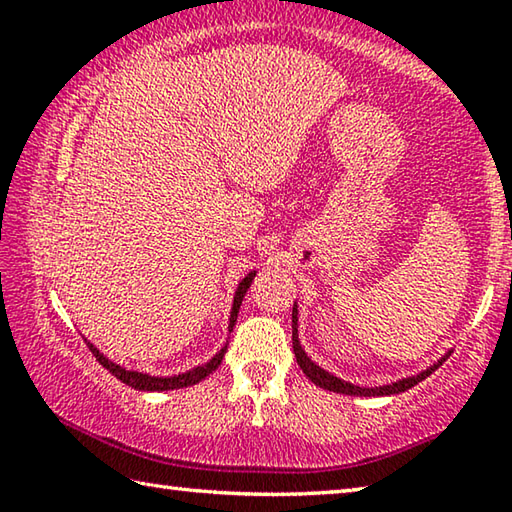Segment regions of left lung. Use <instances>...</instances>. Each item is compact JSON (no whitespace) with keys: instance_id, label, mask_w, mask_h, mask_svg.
<instances>
[{"instance_id":"8db88e82","label":"left lung","mask_w":512,"mask_h":512,"mask_svg":"<svg viewBox=\"0 0 512 512\" xmlns=\"http://www.w3.org/2000/svg\"><path fill=\"white\" fill-rule=\"evenodd\" d=\"M291 329H293V354H296V361L298 366L302 368V372L314 381L316 386L325 388V391H332V393H343V395H354V397H381V395H397V393H404L413 388L415 384H420L422 379H427L433 370L438 366H443V361L447 359V354L443 359H438V363H433L427 370L418 372V375L413 377H404L400 381H393V384H386V386H375V388H363V386H354L350 381H343L341 377L332 375V372H327L325 368L316 366L314 361L307 357V352L302 350L300 339H298V305H293V314H291Z\"/></svg>"}]
</instances>
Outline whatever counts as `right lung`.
<instances>
[{
  "label": "right lung",
  "mask_w": 512,
  "mask_h": 512,
  "mask_svg": "<svg viewBox=\"0 0 512 512\" xmlns=\"http://www.w3.org/2000/svg\"><path fill=\"white\" fill-rule=\"evenodd\" d=\"M257 275V271H250L244 280L239 282V287L235 291V300H232V311H230V323H228V332H232V327H235L237 323V314H239V307H241V300H244L246 291L250 289V284H253V277ZM88 343L90 352L97 357V361L101 363L103 368H106L110 375H115L119 381H124L126 386L135 388V391H151V393H160V391H178V388H187V386H194L198 384V381H203L210 372H214L216 368L221 366L223 361V354L225 350H228V343L223 345V348L214 354V357L207 361V363H201V366H196L192 370L187 372H180V375H171V377H153L149 375V372H137V370H128L124 366H119V363L110 361L108 357H103V354L94 348V345L90 341Z\"/></svg>",
  "instance_id": "obj_1"
}]
</instances>
